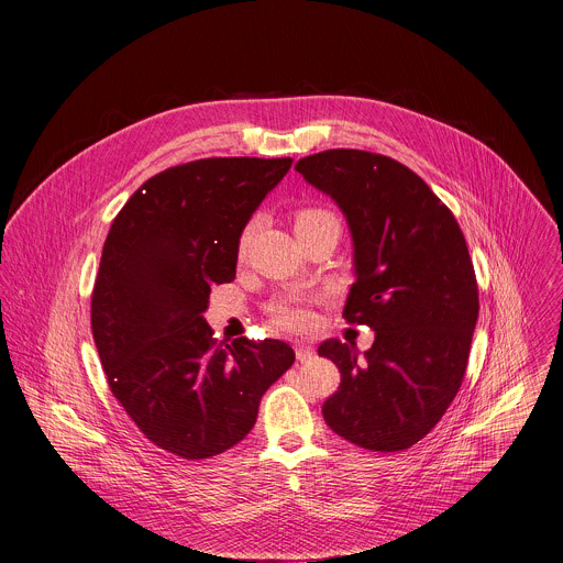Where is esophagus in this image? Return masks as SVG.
Instances as JSON below:
<instances>
[{"mask_svg": "<svg viewBox=\"0 0 563 563\" xmlns=\"http://www.w3.org/2000/svg\"><path fill=\"white\" fill-rule=\"evenodd\" d=\"M313 354H316V352H313L311 345H305V343H298V345H296V358H298L300 363L313 358Z\"/></svg>", "mask_w": 563, "mask_h": 563, "instance_id": "esophagus-1", "label": "esophagus"}]
</instances>
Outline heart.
<instances>
[{
  "mask_svg": "<svg viewBox=\"0 0 563 563\" xmlns=\"http://www.w3.org/2000/svg\"><path fill=\"white\" fill-rule=\"evenodd\" d=\"M320 227H332L341 233V224H339V218L328 211V209H318V207H302L294 213V229L296 233H302V231H313V229H320ZM256 229V222H250L243 231V235H240V245L238 250L245 252L250 238ZM272 316L278 325L283 328H291V330H302L311 323V313L307 309V305L298 298H283L278 302L272 305Z\"/></svg>",
  "mask_w": 563,
  "mask_h": 563,
  "instance_id": "obj_1",
  "label": "heart"
}]
</instances>
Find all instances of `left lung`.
Masks as SVG:
<instances>
[{
  "instance_id": "obj_1",
  "label": "left lung",
  "mask_w": 563,
  "mask_h": 563,
  "mask_svg": "<svg viewBox=\"0 0 563 563\" xmlns=\"http://www.w3.org/2000/svg\"><path fill=\"white\" fill-rule=\"evenodd\" d=\"M296 172L347 220L356 280L343 316L374 330L363 356L339 339L318 347L341 372L323 419L358 448L406 450L441 421L465 374L478 318L465 238L434 191L387 155L330 148Z\"/></svg>"
}]
</instances>
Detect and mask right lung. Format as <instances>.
<instances>
[{
    "label": "right lung",
    "mask_w": 563,
    "mask_h": 563,
    "mask_svg": "<svg viewBox=\"0 0 563 563\" xmlns=\"http://www.w3.org/2000/svg\"><path fill=\"white\" fill-rule=\"evenodd\" d=\"M291 157H205L148 178L115 216L91 298L113 396L140 432L176 456L243 441L263 394L294 363L276 339L216 343L213 285L235 278L238 245Z\"/></svg>",
    "instance_id": "right-lung-1"
}]
</instances>
